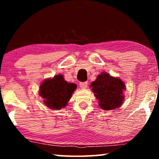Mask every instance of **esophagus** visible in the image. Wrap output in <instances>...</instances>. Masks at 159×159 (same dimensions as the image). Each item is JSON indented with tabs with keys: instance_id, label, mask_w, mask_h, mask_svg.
Returning a JSON list of instances; mask_svg holds the SVG:
<instances>
[{
	"instance_id": "obj_1",
	"label": "esophagus",
	"mask_w": 159,
	"mask_h": 159,
	"mask_svg": "<svg viewBox=\"0 0 159 159\" xmlns=\"http://www.w3.org/2000/svg\"><path fill=\"white\" fill-rule=\"evenodd\" d=\"M88 86V83L87 82H81L80 83V87L83 88V89H85Z\"/></svg>"
}]
</instances>
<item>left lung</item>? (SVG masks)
Masks as SVG:
<instances>
[{"mask_svg":"<svg viewBox=\"0 0 159 159\" xmlns=\"http://www.w3.org/2000/svg\"><path fill=\"white\" fill-rule=\"evenodd\" d=\"M92 91L98 99L99 106L106 111L116 109L121 105L125 86L120 79L102 72L90 84Z\"/></svg>","mask_w":159,"mask_h":159,"instance_id":"left-lung-1","label":"left lung"}]
</instances>
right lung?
<instances>
[{
	"mask_svg": "<svg viewBox=\"0 0 159 159\" xmlns=\"http://www.w3.org/2000/svg\"><path fill=\"white\" fill-rule=\"evenodd\" d=\"M76 89V84L65 81L62 75H56L41 83L39 95L44 99V104L48 107L59 110L67 105Z\"/></svg>",
	"mask_w": 159,
	"mask_h": 159,
	"instance_id": "right-lung-1",
	"label": "right lung"
}]
</instances>
